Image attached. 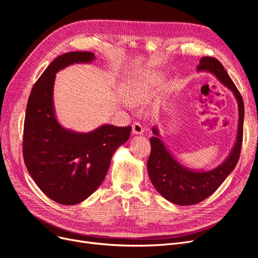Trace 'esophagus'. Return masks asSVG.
I'll return each instance as SVG.
<instances>
[{"instance_id":"esophagus-1","label":"esophagus","mask_w":258,"mask_h":258,"mask_svg":"<svg viewBox=\"0 0 258 258\" xmlns=\"http://www.w3.org/2000/svg\"><path fill=\"white\" fill-rule=\"evenodd\" d=\"M143 131L144 128L140 122H134V124H132V132H134L135 135H142Z\"/></svg>"}]
</instances>
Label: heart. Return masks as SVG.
I'll return each instance as SVG.
<instances>
[{
  "label": "heart",
  "mask_w": 258,
  "mask_h": 258,
  "mask_svg": "<svg viewBox=\"0 0 258 258\" xmlns=\"http://www.w3.org/2000/svg\"><path fill=\"white\" fill-rule=\"evenodd\" d=\"M156 82L155 75H143L142 77H136V79L128 82L122 89V95L124 99L128 100L130 103L137 104L145 98L148 88L152 84Z\"/></svg>",
  "instance_id": "1"
}]
</instances>
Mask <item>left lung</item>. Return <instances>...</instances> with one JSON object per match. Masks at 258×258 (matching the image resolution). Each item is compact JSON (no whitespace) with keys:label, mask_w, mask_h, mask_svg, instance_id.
Wrapping results in <instances>:
<instances>
[{"label":"left lung","mask_w":258,"mask_h":258,"mask_svg":"<svg viewBox=\"0 0 258 258\" xmlns=\"http://www.w3.org/2000/svg\"><path fill=\"white\" fill-rule=\"evenodd\" d=\"M197 69L199 71L213 73L236 96L239 105L238 136L229 157L223 165L208 172H197L179 165L160 141L157 129L153 128L155 136L151 138L152 151L147 160L148 175L161 196L178 206L196 205L210 197L221 186L225 178L237 166L243 140L244 104L236 85L233 84L221 62L215 58L202 57Z\"/></svg>","instance_id":"1"}]
</instances>
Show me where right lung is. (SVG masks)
Here are the masks:
<instances>
[{"instance_id":"obj_1","label":"right lung","mask_w":258,"mask_h":258,"mask_svg":"<svg viewBox=\"0 0 258 258\" xmlns=\"http://www.w3.org/2000/svg\"><path fill=\"white\" fill-rule=\"evenodd\" d=\"M93 59L91 51L61 54L36 81L28 100L23 159L40 189L60 205H77L87 199L103 182L116 148L130 137V126L104 124L89 134H77L63 129L56 120L52 105L56 73L75 62Z\"/></svg>"}]
</instances>
